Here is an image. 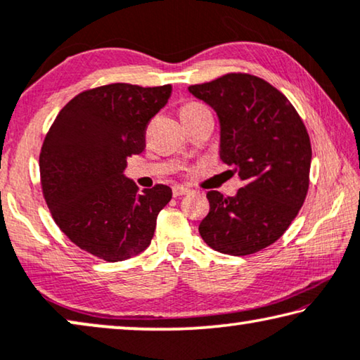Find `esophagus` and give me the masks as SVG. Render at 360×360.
Instances as JSON below:
<instances>
[{"label": "esophagus", "instance_id": "esophagus-1", "mask_svg": "<svg viewBox=\"0 0 360 360\" xmlns=\"http://www.w3.org/2000/svg\"><path fill=\"white\" fill-rule=\"evenodd\" d=\"M189 189H187V187H182V186H174L173 187V195L174 197H182V195H186V194H189Z\"/></svg>", "mask_w": 360, "mask_h": 360}]
</instances>
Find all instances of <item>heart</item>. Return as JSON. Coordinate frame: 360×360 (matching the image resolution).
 <instances>
[{
    "label": "heart",
    "mask_w": 360,
    "mask_h": 360,
    "mask_svg": "<svg viewBox=\"0 0 360 360\" xmlns=\"http://www.w3.org/2000/svg\"><path fill=\"white\" fill-rule=\"evenodd\" d=\"M203 111H208L205 106L200 105V103H187L181 108L179 115L182 116H191V115H198V112H203Z\"/></svg>",
    "instance_id": "heart-1"
}]
</instances>
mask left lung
<instances>
[{
  "mask_svg": "<svg viewBox=\"0 0 360 360\" xmlns=\"http://www.w3.org/2000/svg\"><path fill=\"white\" fill-rule=\"evenodd\" d=\"M189 92L217 112L219 160L244 182L233 197L208 192L198 233L221 254H255L281 238L307 195V129L280 90L250 74H226Z\"/></svg>",
  "mask_w": 360,
  "mask_h": 360,
  "instance_id": "1",
  "label": "left lung"
}]
</instances>
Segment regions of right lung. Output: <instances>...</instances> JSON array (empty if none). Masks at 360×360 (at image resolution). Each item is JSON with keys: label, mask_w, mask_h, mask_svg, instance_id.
Returning a JSON list of instances; mask_svg holds the SVG:
<instances>
[{"label": "right lung", "mask_w": 360, "mask_h": 360, "mask_svg": "<svg viewBox=\"0 0 360 360\" xmlns=\"http://www.w3.org/2000/svg\"><path fill=\"white\" fill-rule=\"evenodd\" d=\"M171 85L110 84L79 94L56 116L40 153L46 205L61 231L106 262L127 260L152 243L168 186L137 192L127 157L146 147L148 121L168 103Z\"/></svg>", "instance_id": "right-lung-1"}]
</instances>
